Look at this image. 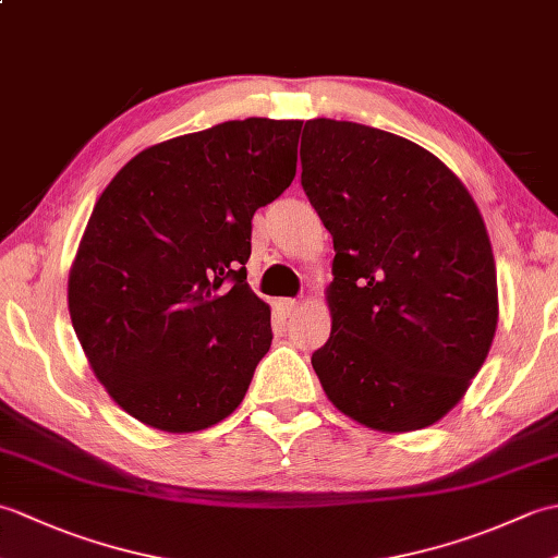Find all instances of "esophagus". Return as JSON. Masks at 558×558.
Masks as SVG:
<instances>
[{
	"label": "esophagus",
	"mask_w": 558,
	"mask_h": 558,
	"mask_svg": "<svg viewBox=\"0 0 558 558\" xmlns=\"http://www.w3.org/2000/svg\"><path fill=\"white\" fill-rule=\"evenodd\" d=\"M298 306H300V302H294V300H280L278 312L282 314V318H292L294 312H298Z\"/></svg>",
	"instance_id": "34e87169"
}]
</instances>
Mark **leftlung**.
<instances>
[{
	"mask_svg": "<svg viewBox=\"0 0 558 558\" xmlns=\"http://www.w3.org/2000/svg\"><path fill=\"white\" fill-rule=\"evenodd\" d=\"M300 158L336 248L318 381L354 422L424 429L465 396L499 322L480 208L429 150L374 126L310 120Z\"/></svg>",
	"mask_w": 558,
	"mask_h": 558,
	"instance_id": "8db88e82",
	"label": "left lung"
}]
</instances>
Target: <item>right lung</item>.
<instances>
[{
  "label": "right lung",
  "instance_id": "obj_1",
  "mask_svg": "<svg viewBox=\"0 0 558 558\" xmlns=\"http://www.w3.org/2000/svg\"><path fill=\"white\" fill-rule=\"evenodd\" d=\"M298 120L222 122L141 150L90 213L69 314L93 374L153 429L201 432L236 410L268 352L246 286L254 213L298 172Z\"/></svg>",
  "mask_w": 558,
  "mask_h": 558
}]
</instances>
